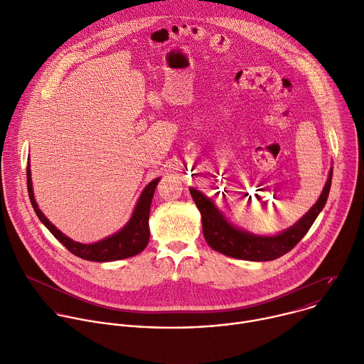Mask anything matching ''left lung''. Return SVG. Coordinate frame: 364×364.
<instances>
[{"instance_id":"obj_1","label":"left lung","mask_w":364,"mask_h":364,"mask_svg":"<svg viewBox=\"0 0 364 364\" xmlns=\"http://www.w3.org/2000/svg\"><path fill=\"white\" fill-rule=\"evenodd\" d=\"M331 179L333 169L330 171L326 186L322 189L315 205H312V208L292 227L274 235H257L237 228L203 192L196 191L195 188H189V192L200 213V217H203L204 237L211 249L234 259L269 262L291 252L308 232L327 203Z\"/></svg>"}]
</instances>
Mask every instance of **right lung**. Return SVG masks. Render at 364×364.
<instances>
[{"instance_id": "right-lung-1", "label": "right lung", "mask_w": 364, "mask_h": 364, "mask_svg": "<svg viewBox=\"0 0 364 364\" xmlns=\"http://www.w3.org/2000/svg\"><path fill=\"white\" fill-rule=\"evenodd\" d=\"M159 181H160V178L153 179L143 189L129 223L123 228L104 240L97 241V243L82 245V243H77V241H73L72 238L65 235L62 231H59L45 217V214L38 210L37 203L34 199V193H33L30 161L27 166V191H28V198H30V203L34 208L36 215L72 255H75L80 259L90 260V262H114V260L127 259V257H133V256L141 253L146 249V246L149 243V237H150V231H149L150 205H151L153 193H154V189H156Z\"/></svg>"}]
</instances>
